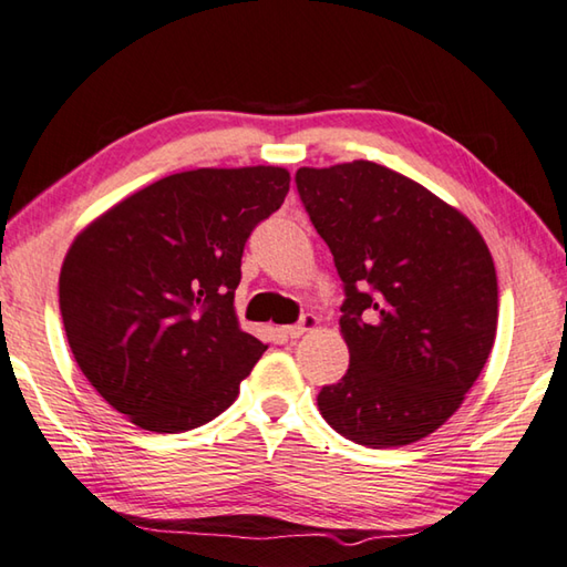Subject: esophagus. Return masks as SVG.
Wrapping results in <instances>:
<instances>
[{"mask_svg": "<svg viewBox=\"0 0 567 567\" xmlns=\"http://www.w3.org/2000/svg\"><path fill=\"white\" fill-rule=\"evenodd\" d=\"M316 326H319V316H313V313H306L303 319H301V323H293V326H286L284 329V333L289 336V339H301L303 333H309V331H313Z\"/></svg>", "mask_w": 567, "mask_h": 567, "instance_id": "obj_1", "label": "esophagus"}]
</instances>
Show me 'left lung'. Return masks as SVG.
Masks as SVG:
<instances>
[{
  "instance_id": "left-lung-1",
  "label": "left lung",
  "mask_w": 567,
  "mask_h": 567,
  "mask_svg": "<svg viewBox=\"0 0 567 567\" xmlns=\"http://www.w3.org/2000/svg\"><path fill=\"white\" fill-rule=\"evenodd\" d=\"M346 289L343 379L319 393L336 433L369 449L425 439L461 409L498 329V278L478 228L373 162L296 172Z\"/></svg>"
}]
</instances>
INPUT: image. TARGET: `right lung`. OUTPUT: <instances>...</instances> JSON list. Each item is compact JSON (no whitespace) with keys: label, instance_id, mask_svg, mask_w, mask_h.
I'll return each instance as SVG.
<instances>
[{"label":"right lung","instance_id":"1","mask_svg":"<svg viewBox=\"0 0 567 567\" xmlns=\"http://www.w3.org/2000/svg\"><path fill=\"white\" fill-rule=\"evenodd\" d=\"M289 184L281 166L172 174L69 246L59 274L69 349L138 429L184 433L216 419L268 349L241 331L234 293L246 238Z\"/></svg>","mask_w":567,"mask_h":567}]
</instances>
